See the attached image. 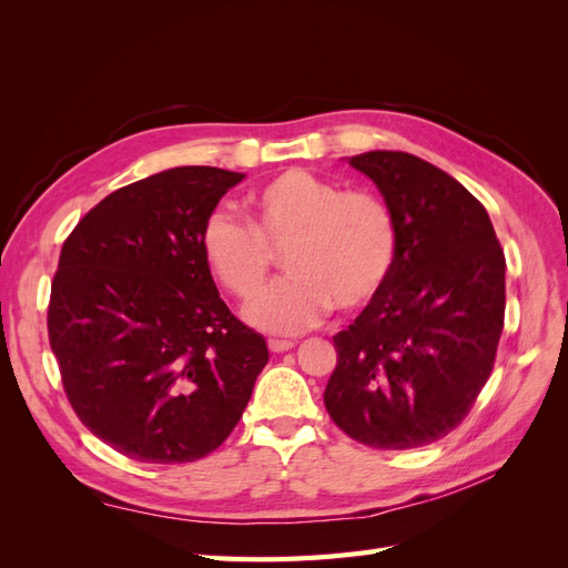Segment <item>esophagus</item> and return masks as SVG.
<instances>
[{
	"instance_id": "1",
	"label": "esophagus",
	"mask_w": 568,
	"mask_h": 568,
	"mask_svg": "<svg viewBox=\"0 0 568 568\" xmlns=\"http://www.w3.org/2000/svg\"><path fill=\"white\" fill-rule=\"evenodd\" d=\"M294 346H296L294 341H282V338H270V341H267V348H270L272 353H284V351H291Z\"/></svg>"
}]
</instances>
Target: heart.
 <instances>
[{
    "label": "heart",
    "mask_w": 568,
    "mask_h": 568,
    "mask_svg": "<svg viewBox=\"0 0 568 568\" xmlns=\"http://www.w3.org/2000/svg\"><path fill=\"white\" fill-rule=\"evenodd\" d=\"M248 222L213 211L203 220L201 253L217 284L242 303L261 296L272 253H284L288 280L246 311V320L270 334L311 329L329 307L341 315L365 311L395 267L398 236L388 205L301 168L253 189Z\"/></svg>",
    "instance_id": "heart-1"
}]
</instances>
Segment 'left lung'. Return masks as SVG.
I'll list each match as a JSON object with an SVG mask.
<instances>
[{
    "label": "left lung",
    "mask_w": 568,
    "mask_h": 568,
    "mask_svg": "<svg viewBox=\"0 0 568 568\" xmlns=\"http://www.w3.org/2000/svg\"><path fill=\"white\" fill-rule=\"evenodd\" d=\"M348 163L382 192L398 253L379 298L334 336L324 405L369 448H422L462 424L493 372L505 253L480 201L440 168L405 151Z\"/></svg>",
    "instance_id": "obj_1"
}]
</instances>
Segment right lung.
<instances>
[{
	"label": "right lung",
	"mask_w": 568,
	"mask_h": 568,
	"mask_svg": "<svg viewBox=\"0 0 568 568\" xmlns=\"http://www.w3.org/2000/svg\"><path fill=\"white\" fill-rule=\"evenodd\" d=\"M244 173L182 165L84 215L51 282L49 343L75 415L136 462L184 464L242 419L270 353L220 298L201 227Z\"/></svg>",
	"instance_id": "1"
}]
</instances>
